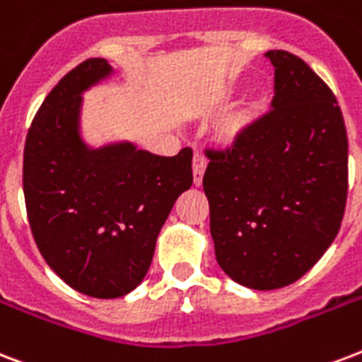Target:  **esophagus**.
<instances>
[{
	"label": "esophagus",
	"instance_id": "obj_1",
	"mask_svg": "<svg viewBox=\"0 0 362 362\" xmlns=\"http://www.w3.org/2000/svg\"><path fill=\"white\" fill-rule=\"evenodd\" d=\"M192 169H193V184H195V186H201L203 175H205V169H206V159L201 156V153H195V156H193Z\"/></svg>",
	"mask_w": 362,
	"mask_h": 362
}]
</instances>
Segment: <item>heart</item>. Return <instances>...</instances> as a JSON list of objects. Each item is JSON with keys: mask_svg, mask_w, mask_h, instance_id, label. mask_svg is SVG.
Listing matches in <instances>:
<instances>
[{"mask_svg": "<svg viewBox=\"0 0 362 362\" xmlns=\"http://www.w3.org/2000/svg\"><path fill=\"white\" fill-rule=\"evenodd\" d=\"M267 110V93L264 89H256L255 93L245 98L239 106L224 119L218 129V142L226 148H235L239 142L250 134L256 123Z\"/></svg>", "mask_w": 362, "mask_h": 362, "instance_id": "b5f03b06", "label": "heart"}]
</instances>
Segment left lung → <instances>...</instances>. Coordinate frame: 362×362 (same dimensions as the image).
Returning a JSON list of instances; mask_svg holds the SVG:
<instances>
[{"mask_svg": "<svg viewBox=\"0 0 362 362\" xmlns=\"http://www.w3.org/2000/svg\"><path fill=\"white\" fill-rule=\"evenodd\" d=\"M269 114L231 150H206L203 176L218 266L255 291L298 281L332 245L347 199V132L328 85L288 51Z\"/></svg>", "mask_w": 362, "mask_h": 362, "instance_id": "left-lung-1", "label": "left lung"}]
</instances>
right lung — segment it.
Listing matches in <instances>:
<instances>
[{
  "label": "right lung",
  "instance_id": "add662e5",
  "mask_svg": "<svg viewBox=\"0 0 362 362\" xmlns=\"http://www.w3.org/2000/svg\"><path fill=\"white\" fill-rule=\"evenodd\" d=\"M112 74L107 60L89 59L54 85L28 131L22 167L41 256L93 298L125 296L142 283L165 220L193 182L192 148L163 157L131 142H83L81 95Z\"/></svg>",
  "mask_w": 362,
  "mask_h": 362
}]
</instances>
